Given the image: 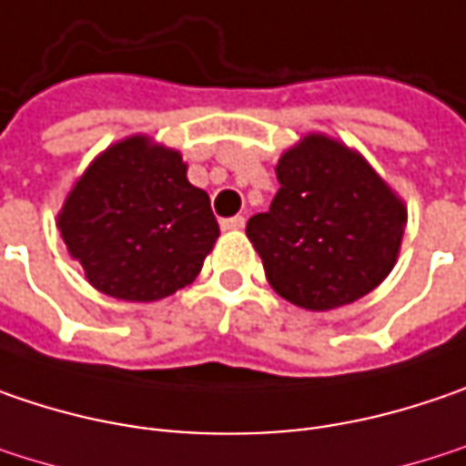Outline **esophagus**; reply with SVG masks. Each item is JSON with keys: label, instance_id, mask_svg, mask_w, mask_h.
Returning a JSON list of instances; mask_svg holds the SVG:
<instances>
[{"label": "esophagus", "instance_id": "1", "mask_svg": "<svg viewBox=\"0 0 466 466\" xmlns=\"http://www.w3.org/2000/svg\"><path fill=\"white\" fill-rule=\"evenodd\" d=\"M242 227H245V218L242 216H234V218H224L221 221V229L224 232H239Z\"/></svg>", "mask_w": 466, "mask_h": 466}]
</instances>
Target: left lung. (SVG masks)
I'll return each mask as SVG.
<instances>
[{
  "label": "left lung",
  "mask_w": 466,
  "mask_h": 466,
  "mask_svg": "<svg viewBox=\"0 0 466 466\" xmlns=\"http://www.w3.org/2000/svg\"><path fill=\"white\" fill-rule=\"evenodd\" d=\"M279 192L248 221L268 285L306 311H332L396 266L406 206L359 150L306 134L277 163Z\"/></svg>",
  "instance_id": "left-lung-1"
}]
</instances>
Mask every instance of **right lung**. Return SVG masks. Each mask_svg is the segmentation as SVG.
<instances>
[{
    "label": "right lung",
    "mask_w": 466,
    "mask_h": 466,
    "mask_svg": "<svg viewBox=\"0 0 466 466\" xmlns=\"http://www.w3.org/2000/svg\"><path fill=\"white\" fill-rule=\"evenodd\" d=\"M57 229L89 285L152 303L195 282L218 239L208 192L189 184L181 152L134 134L76 178Z\"/></svg>",
    "instance_id": "1"
}]
</instances>
